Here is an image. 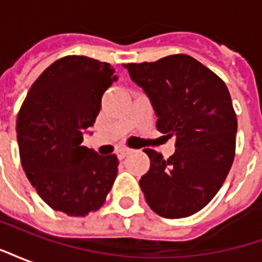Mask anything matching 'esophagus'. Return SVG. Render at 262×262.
<instances>
[{
    "mask_svg": "<svg viewBox=\"0 0 262 262\" xmlns=\"http://www.w3.org/2000/svg\"><path fill=\"white\" fill-rule=\"evenodd\" d=\"M132 153L130 148H126V147H120L118 148V151H116V154H118V157H119L120 160L125 159L126 156H129V154Z\"/></svg>",
    "mask_w": 262,
    "mask_h": 262,
    "instance_id": "obj_1",
    "label": "esophagus"
}]
</instances>
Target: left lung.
<instances>
[{
	"instance_id": "1",
	"label": "left lung",
	"mask_w": 262,
	"mask_h": 262,
	"mask_svg": "<svg viewBox=\"0 0 262 262\" xmlns=\"http://www.w3.org/2000/svg\"><path fill=\"white\" fill-rule=\"evenodd\" d=\"M123 66L150 98L159 132L176 136L170 159L144 150L150 168L139 184L146 202L168 219L196 213L217 193L234 160L237 119L229 90L187 54Z\"/></svg>"
}]
</instances>
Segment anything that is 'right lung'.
<instances>
[{
	"mask_svg": "<svg viewBox=\"0 0 262 262\" xmlns=\"http://www.w3.org/2000/svg\"><path fill=\"white\" fill-rule=\"evenodd\" d=\"M118 80L108 63L66 56L50 64L16 119L20 163L32 187L54 210L86 216L102 206L118 174L115 154L81 146L95 123L103 92Z\"/></svg>",
	"mask_w": 262,
	"mask_h": 262,
	"instance_id": "right-lung-1",
	"label": "right lung"
}]
</instances>
